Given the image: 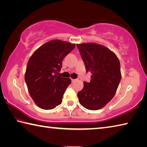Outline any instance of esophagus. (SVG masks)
Here are the masks:
<instances>
[{"label": "esophagus", "mask_w": 147, "mask_h": 147, "mask_svg": "<svg viewBox=\"0 0 147 147\" xmlns=\"http://www.w3.org/2000/svg\"><path fill=\"white\" fill-rule=\"evenodd\" d=\"M76 81V79H71V82H74L75 81Z\"/></svg>", "instance_id": "esophagus-1"}]
</instances>
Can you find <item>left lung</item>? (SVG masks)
Returning <instances> with one entry per match:
<instances>
[{
	"label": "left lung",
	"instance_id": "left-lung-1",
	"mask_svg": "<svg viewBox=\"0 0 147 147\" xmlns=\"http://www.w3.org/2000/svg\"><path fill=\"white\" fill-rule=\"evenodd\" d=\"M90 82L77 93L79 103L89 110L104 107L115 96L121 80L120 63L117 56L103 45L89 43L77 44Z\"/></svg>",
	"mask_w": 147,
	"mask_h": 147
}]
</instances>
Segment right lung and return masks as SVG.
I'll use <instances>...</instances> for the list:
<instances>
[{
    "instance_id": "right-lung-1",
    "label": "right lung",
    "mask_w": 147,
    "mask_h": 147,
    "mask_svg": "<svg viewBox=\"0 0 147 147\" xmlns=\"http://www.w3.org/2000/svg\"><path fill=\"white\" fill-rule=\"evenodd\" d=\"M75 47L59 40H52L38 48L27 65L25 81L29 93L37 106L43 109H52L61 104L70 79L57 76L62 61Z\"/></svg>"
}]
</instances>
